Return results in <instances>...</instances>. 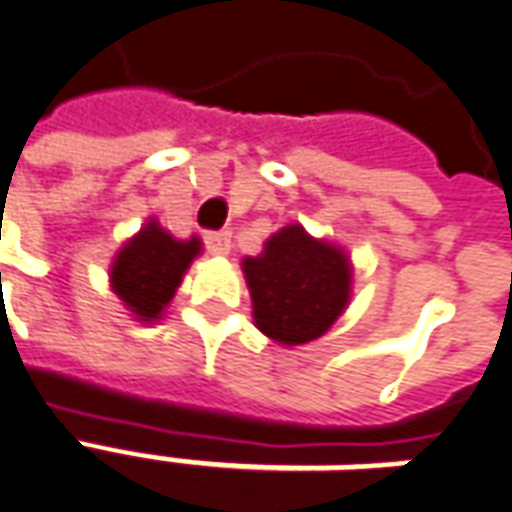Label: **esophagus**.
Returning <instances> with one entry per match:
<instances>
[{
	"label": "esophagus",
	"instance_id": "esophagus-1",
	"mask_svg": "<svg viewBox=\"0 0 512 512\" xmlns=\"http://www.w3.org/2000/svg\"><path fill=\"white\" fill-rule=\"evenodd\" d=\"M204 242L209 253H215V256H226L228 250H231V237H228V231H206Z\"/></svg>",
	"mask_w": 512,
	"mask_h": 512
}]
</instances>
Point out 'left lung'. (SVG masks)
<instances>
[{
    "label": "left lung",
    "mask_w": 512,
    "mask_h": 512,
    "mask_svg": "<svg viewBox=\"0 0 512 512\" xmlns=\"http://www.w3.org/2000/svg\"><path fill=\"white\" fill-rule=\"evenodd\" d=\"M256 328L281 344L320 339L350 300V262L344 250L286 226L259 256L242 262Z\"/></svg>",
    "instance_id": "left-lung-1"
}]
</instances>
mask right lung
Listing matches in <instances>:
<instances>
[{
  "mask_svg": "<svg viewBox=\"0 0 512 512\" xmlns=\"http://www.w3.org/2000/svg\"><path fill=\"white\" fill-rule=\"evenodd\" d=\"M198 253V237L181 242L151 220L115 256L110 273L112 289L137 314V320H159L162 308L168 306L179 289L181 275Z\"/></svg>",
  "mask_w": 512,
  "mask_h": 512,
  "instance_id": "1",
  "label": "right lung"
}]
</instances>
